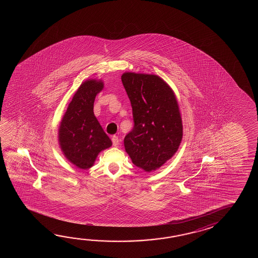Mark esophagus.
<instances>
[{
	"label": "esophagus",
	"instance_id": "34e87169",
	"mask_svg": "<svg viewBox=\"0 0 258 258\" xmlns=\"http://www.w3.org/2000/svg\"><path fill=\"white\" fill-rule=\"evenodd\" d=\"M111 140H112V144H113V146H114V147H117V146L119 145V138H118V137L113 136L112 138H111Z\"/></svg>",
	"mask_w": 258,
	"mask_h": 258
}]
</instances>
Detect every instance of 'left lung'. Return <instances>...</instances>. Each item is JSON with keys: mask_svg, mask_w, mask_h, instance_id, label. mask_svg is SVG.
I'll return each instance as SVG.
<instances>
[{"mask_svg": "<svg viewBox=\"0 0 258 258\" xmlns=\"http://www.w3.org/2000/svg\"><path fill=\"white\" fill-rule=\"evenodd\" d=\"M121 82L131 101L134 128L124 137L132 162L150 172L177 152L182 139V121L175 94L156 75L125 72Z\"/></svg>", "mask_w": 258, "mask_h": 258, "instance_id": "8db88e82", "label": "left lung"}]
</instances>
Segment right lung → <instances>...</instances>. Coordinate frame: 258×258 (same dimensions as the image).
<instances>
[{"mask_svg": "<svg viewBox=\"0 0 258 258\" xmlns=\"http://www.w3.org/2000/svg\"><path fill=\"white\" fill-rule=\"evenodd\" d=\"M104 88L100 79L83 82L68 105L58 130L60 150L78 169L93 166L102 150L112 145L94 114V101Z\"/></svg>", "mask_w": 258, "mask_h": 258, "instance_id": "right-lung-1", "label": "right lung"}]
</instances>
